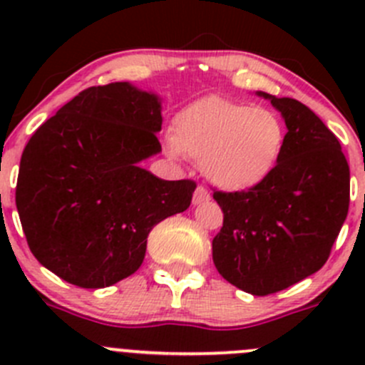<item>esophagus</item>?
Segmentation results:
<instances>
[{"mask_svg":"<svg viewBox=\"0 0 365 365\" xmlns=\"http://www.w3.org/2000/svg\"><path fill=\"white\" fill-rule=\"evenodd\" d=\"M206 201H210V192L205 189V187H197L196 190H194V197H192V203L194 205H203Z\"/></svg>","mask_w":365,"mask_h":365,"instance_id":"1","label":"esophagus"}]
</instances>
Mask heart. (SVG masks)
<instances>
[{
  "instance_id": "1",
  "label": "heart",
  "mask_w": 365,
  "mask_h": 365,
  "mask_svg": "<svg viewBox=\"0 0 365 365\" xmlns=\"http://www.w3.org/2000/svg\"><path fill=\"white\" fill-rule=\"evenodd\" d=\"M173 128L165 141L169 155L200 160L206 180L230 192H247L267 182L286 146V125L277 113L220 97L187 106Z\"/></svg>"
}]
</instances>
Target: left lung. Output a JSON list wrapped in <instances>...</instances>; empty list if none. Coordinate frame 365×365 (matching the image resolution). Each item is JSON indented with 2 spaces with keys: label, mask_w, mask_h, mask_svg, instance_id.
<instances>
[{
  "label": "left lung",
  "mask_w": 365,
  "mask_h": 365,
  "mask_svg": "<svg viewBox=\"0 0 365 365\" xmlns=\"http://www.w3.org/2000/svg\"><path fill=\"white\" fill-rule=\"evenodd\" d=\"M256 95L284 120V153L256 189L213 194L224 224L212 252L227 282L264 297L297 284L329 259L348 215L349 165L336 135L307 106Z\"/></svg>",
  "instance_id": "1"
}]
</instances>
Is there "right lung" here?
Returning <instances> with one entry per match:
<instances>
[{"label": "right lung", "instance_id": "add662e5", "mask_svg": "<svg viewBox=\"0 0 365 365\" xmlns=\"http://www.w3.org/2000/svg\"><path fill=\"white\" fill-rule=\"evenodd\" d=\"M162 101L130 83L81 91L26 145L16 205L33 256L70 284L108 288L141 267L155 224L189 208L192 180L157 178Z\"/></svg>", "mask_w": 365, "mask_h": 365}]
</instances>
